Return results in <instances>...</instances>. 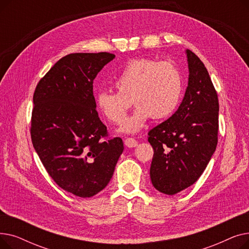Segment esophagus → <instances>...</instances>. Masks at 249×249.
Returning a JSON list of instances; mask_svg holds the SVG:
<instances>
[{"instance_id":"1","label":"esophagus","mask_w":249,"mask_h":249,"mask_svg":"<svg viewBox=\"0 0 249 249\" xmlns=\"http://www.w3.org/2000/svg\"><path fill=\"white\" fill-rule=\"evenodd\" d=\"M125 145L129 148H132V147H136L138 145V142L134 139V138H126L124 140Z\"/></svg>"}]
</instances>
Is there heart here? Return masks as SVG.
Returning <instances> with one entry per match:
<instances>
[{
  "label": "heart",
  "mask_w": 249,
  "mask_h": 249,
  "mask_svg": "<svg viewBox=\"0 0 249 249\" xmlns=\"http://www.w3.org/2000/svg\"><path fill=\"white\" fill-rule=\"evenodd\" d=\"M114 86L117 93L102 90L96 97L101 113L112 123H120L131 101L136 105L119 132L134 134L145 127L150 117L161 119L171 115L179 103L182 83L178 70L171 62L139 58L127 63Z\"/></svg>",
  "instance_id": "1"
}]
</instances>
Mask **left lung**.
Here are the masks:
<instances>
[{"label":"left lung","mask_w":249,"mask_h":249,"mask_svg":"<svg viewBox=\"0 0 249 249\" xmlns=\"http://www.w3.org/2000/svg\"><path fill=\"white\" fill-rule=\"evenodd\" d=\"M189 80L178 109L148 132L154 154L150 166L153 187L175 195L198 180L218 142L219 102L201 59L186 50Z\"/></svg>","instance_id":"1"}]
</instances>
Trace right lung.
Here are the masks:
<instances>
[{"mask_svg": "<svg viewBox=\"0 0 249 249\" xmlns=\"http://www.w3.org/2000/svg\"><path fill=\"white\" fill-rule=\"evenodd\" d=\"M114 58L107 52L69 54L49 70L34 91L35 151L52 179L81 198L107 187L124 149L119 137L102 140L107 127L100 120L93 93L97 74Z\"/></svg>", "mask_w": 249, "mask_h": 249, "instance_id": "add662e5", "label": "right lung"}]
</instances>
